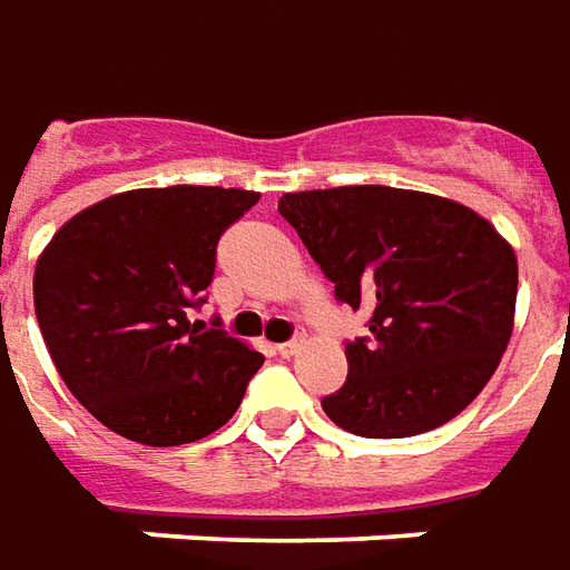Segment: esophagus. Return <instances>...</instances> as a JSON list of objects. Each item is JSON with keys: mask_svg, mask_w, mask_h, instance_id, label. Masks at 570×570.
<instances>
[{"mask_svg": "<svg viewBox=\"0 0 570 570\" xmlns=\"http://www.w3.org/2000/svg\"><path fill=\"white\" fill-rule=\"evenodd\" d=\"M299 346H302V336H296V340H289V343H281L277 352H281L284 358H289V355H296V352H299Z\"/></svg>", "mask_w": 570, "mask_h": 570, "instance_id": "esophagus-1", "label": "esophagus"}]
</instances>
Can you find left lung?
I'll return each mask as SVG.
<instances>
[{
  "mask_svg": "<svg viewBox=\"0 0 570 570\" xmlns=\"http://www.w3.org/2000/svg\"><path fill=\"white\" fill-rule=\"evenodd\" d=\"M334 284L371 308L350 377L321 399L336 428L399 440L468 409L512 340L518 258L468 205L396 187L284 193L277 203Z\"/></svg>",
  "mask_w": 570,
  "mask_h": 570,
  "instance_id": "obj_1",
  "label": "left lung"
}]
</instances>
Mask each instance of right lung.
Returning <instances> with one entry per match:
<instances>
[{"instance_id":"right-lung-1","label":"right lung","mask_w":570,"mask_h":570,"mask_svg":"<svg viewBox=\"0 0 570 570\" xmlns=\"http://www.w3.org/2000/svg\"><path fill=\"white\" fill-rule=\"evenodd\" d=\"M258 193L127 189L83 208L42 249L33 308L77 402L142 446L196 443L224 428L262 352L196 331L220 234Z\"/></svg>"}]
</instances>
